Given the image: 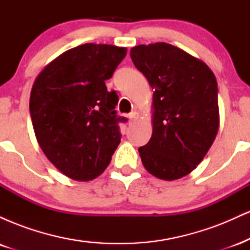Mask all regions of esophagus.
Returning a JSON list of instances; mask_svg holds the SVG:
<instances>
[{
	"label": "esophagus",
	"mask_w": 250,
	"mask_h": 250,
	"mask_svg": "<svg viewBox=\"0 0 250 250\" xmlns=\"http://www.w3.org/2000/svg\"><path fill=\"white\" fill-rule=\"evenodd\" d=\"M128 117H129V121H135V120L137 119V117H139V114L136 113V111H133V113H130L128 115Z\"/></svg>",
	"instance_id": "obj_1"
}]
</instances>
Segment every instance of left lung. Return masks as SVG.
I'll return each mask as SVG.
<instances>
[{
    "label": "left lung",
    "instance_id": "obj_1",
    "mask_svg": "<svg viewBox=\"0 0 250 250\" xmlns=\"http://www.w3.org/2000/svg\"><path fill=\"white\" fill-rule=\"evenodd\" d=\"M130 57L153 95V134L139 148L145 168L166 181L196 168L220 125L217 82L205 62L165 42L131 48Z\"/></svg>",
    "mask_w": 250,
    "mask_h": 250
}]
</instances>
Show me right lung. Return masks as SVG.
<instances>
[{"mask_svg": "<svg viewBox=\"0 0 250 250\" xmlns=\"http://www.w3.org/2000/svg\"><path fill=\"white\" fill-rule=\"evenodd\" d=\"M127 48L85 43L44 67L30 93V116L37 142L65 176L89 181L110 163L121 142L119 101L105 80L113 76Z\"/></svg>", "mask_w": 250, "mask_h": 250, "instance_id": "right-lung-1", "label": "right lung"}]
</instances>
